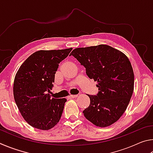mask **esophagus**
<instances>
[{"label": "esophagus", "instance_id": "esophagus-1", "mask_svg": "<svg viewBox=\"0 0 153 153\" xmlns=\"http://www.w3.org/2000/svg\"><path fill=\"white\" fill-rule=\"evenodd\" d=\"M68 97H69V98H77V95H69Z\"/></svg>", "mask_w": 153, "mask_h": 153}]
</instances>
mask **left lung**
<instances>
[{
	"instance_id": "8db88e82",
	"label": "left lung",
	"mask_w": 153,
	"mask_h": 153,
	"mask_svg": "<svg viewBox=\"0 0 153 153\" xmlns=\"http://www.w3.org/2000/svg\"><path fill=\"white\" fill-rule=\"evenodd\" d=\"M86 68L90 79L97 82V95H88L89 107L84 117L100 128L109 126L120 119L132 96L134 75L125 54L108 45L77 48L71 53Z\"/></svg>"
}]
</instances>
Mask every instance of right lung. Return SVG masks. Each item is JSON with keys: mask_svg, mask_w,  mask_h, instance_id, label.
Listing matches in <instances>:
<instances>
[{"mask_svg": "<svg viewBox=\"0 0 153 153\" xmlns=\"http://www.w3.org/2000/svg\"><path fill=\"white\" fill-rule=\"evenodd\" d=\"M72 48L38 51L18 69L13 83V96L21 115L33 128L48 130L56 126L63 113L66 98H51L59 64Z\"/></svg>", "mask_w": 153, "mask_h": 153, "instance_id": "obj_1", "label": "right lung"}]
</instances>
